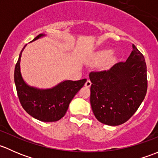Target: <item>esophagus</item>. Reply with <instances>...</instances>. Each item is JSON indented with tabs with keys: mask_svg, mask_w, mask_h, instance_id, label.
Masks as SVG:
<instances>
[{
	"mask_svg": "<svg viewBox=\"0 0 158 158\" xmlns=\"http://www.w3.org/2000/svg\"><path fill=\"white\" fill-rule=\"evenodd\" d=\"M91 85H92V82H91L90 80H87L86 82L85 83V86L87 87V88H89L91 86Z\"/></svg>",
	"mask_w": 158,
	"mask_h": 158,
	"instance_id": "34e87169",
	"label": "esophagus"
}]
</instances>
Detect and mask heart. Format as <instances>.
I'll use <instances>...</instances> for the list:
<instances>
[{"label": "heart", "mask_w": 158, "mask_h": 158, "mask_svg": "<svg viewBox=\"0 0 158 158\" xmlns=\"http://www.w3.org/2000/svg\"><path fill=\"white\" fill-rule=\"evenodd\" d=\"M112 52L110 48L98 49L89 57V63L90 65L99 64L98 67L101 69H109L116 61V56Z\"/></svg>", "instance_id": "b5f03b06"}]
</instances>
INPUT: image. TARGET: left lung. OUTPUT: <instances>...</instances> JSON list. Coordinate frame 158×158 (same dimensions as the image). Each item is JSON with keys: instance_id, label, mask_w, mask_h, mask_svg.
Wrapping results in <instances>:
<instances>
[{"instance_id": "left-lung-1", "label": "left lung", "mask_w": 158, "mask_h": 158, "mask_svg": "<svg viewBox=\"0 0 158 158\" xmlns=\"http://www.w3.org/2000/svg\"><path fill=\"white\" fill-rule=\"evenodd\" d=\"M90 103L95 118L110 126L122 125L138 110L148 89L147 66L141 52L132 44L125 62L109 70L89 74Z\"/></svg>"}]
</instances>
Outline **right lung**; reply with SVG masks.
I'll return each mask as SVG.
<instances>
[{
  "instance_id": "add662e5",
  "label": "right lung",
  "mask_w": 158,
  "mask_h": 158,
  "mask_svg": "<svg viewBox=\"0 0 158 158\" xmlns=\"http://www.w3.org/2000/svg\"><path fill=\"white\" fill-rule=\"evenodd\" d=\"M47 35L40 33L31 42ZM24 46L19 55L14 70V82L20 104L23 109L34 118L44 122H56L65 115L70 102L86 82L64 80L49 89H39L28 85L20 72V58Z\"/></svg>"
}]
</instances>
